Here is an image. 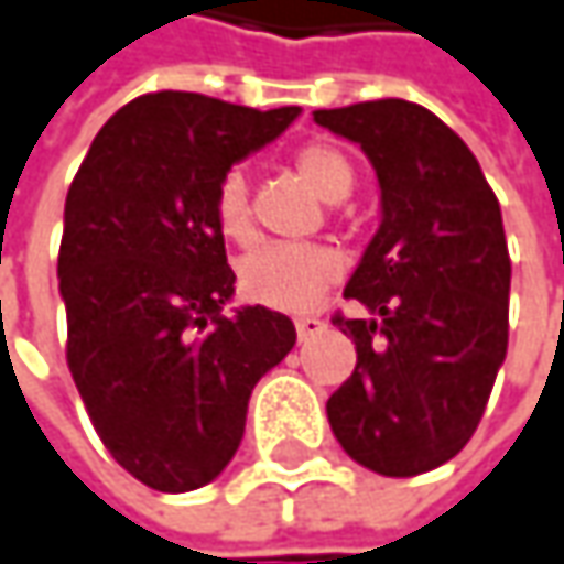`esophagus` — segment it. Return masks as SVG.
<instances>
[{
	"instance_id": "34e87169",
	"label": "esophagus",
	"mask_w": 564,
	"mask_h": 564,
	"mask_svg": "<svg viewBox=\"0 0 564 564\" xmlns=\"http://www.w3.org/2000/svg\"><path fill=\"white\" fill-rule=\"evenodd\" d=\"M323 329H326V323H323L319 316H300V319H296V338H300V341L316 338Z\"/></svg>"
}]
</instances>
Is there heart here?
I'll return each mask as SVG.
<instances>
[{
	"mask_svg": "<svg viewBox=\"0 0 564 564\" xmlns=\"http://www.w3.org/2000/svg\"><path fill=\"white\" fill-rule=\"evenodd\" d=\"M293 164H296V174L326 203H341L355 186V171L348 158L333 144H306L296 151ZM213 219L235 245L254 241L258 226H254V209H251V186L241 167H229L216 183ZM338 274H341V258L326 245L271 241L241 258L238 290L251 303L296 313V310L313 306L323 296V290L338 281Z\"/></svg>",
	"mask_w": 564,
	"mask_h": 564,
	"instance_id": "heart-1",
	"label": "heart"
}]
</instances>
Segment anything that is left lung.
Returning <instances> with one entry per match:
<instances>
[{"instance_id": "obj_1", "label": "left lung", "mask_w": 564, "mask_h": 564, "mask_svg": "<svg viewBox=\"0 0 564 564\" xmlns=\"http://www.w3.org/2000/svg\"><path fill=\"white\" fill-rule=\"evenodd\" d=\"M368 154L381 229L345 286L368 316H333L358 365L326 403L341 448L387 478L455 458L507 358L510 254L500 203L468 144L430 109L375 99L313 112Z\"/></svg>"}]
</instances>
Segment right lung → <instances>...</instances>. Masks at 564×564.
<instances>
[{"label": "right lung", "mask_w": 564, "mask_h": 564, "mask_svg": "<svg viewBox=\"0 0 564 564\" xmlns=\"http://www.w3.org/2000/svg\"><path fill=\"white\" fill-rule=\"evenodd\" d=\"M296 116L144 93L99 129L67 189V365L109 455L154 490L223 475L251 390L296 341L268 306L223 316L235 274L213 219L219 177Z\"/></svg>", "instance_id": "right-lung-1"}]
</instances>
